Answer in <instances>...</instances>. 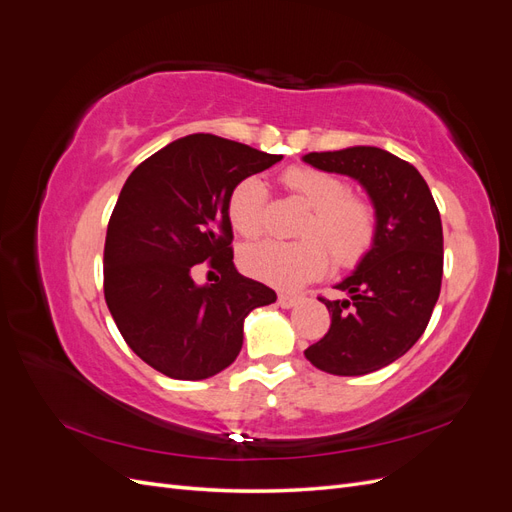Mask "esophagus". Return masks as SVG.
I'll return each mask as SVG.
<instances>
[{
	"instance_id": "34e87169",
	"label": "esophagus",
	"mask_w": 512,
	"mask_h": 512,
	"mask_svg": "<svg viewBox=\"0 0 512 512\" xmlns=\"http://www.w3.org/2000/svg\"><path fill=\"white\" fill-rule=\"evenodd\" d=\"M297 303H299V297H292V294H280V297H277V305L284 307V309H290Z\"/></svg>"
}]
</instances>
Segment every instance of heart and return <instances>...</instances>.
Returning <instances> with one entry per match:
<instances>
[{
	"instance_id": "heart-1",
	"label": "heart",
	"mask_w": 512,
	"mask_h": 512,
	"mask_svg": "<svg viewBox=\"0 0 512 512\" xmlns=\"http://www.w3.org/2000/svg\"><path fill=\"white\" fill-rule=\"evenodd\" d=\"M286 190L309 213L303 218L297 243L260 241L241 252V267L256 280L292 290L316 280L329 265L328 247L339 267H352L376 241L378 218L369 200L352 196L350 185L318 168L290 166L282 175ZM269 190L256 175L243 177L228 196V218L243 237H258L265 228Z\"/></svg>"
}]
</instances>
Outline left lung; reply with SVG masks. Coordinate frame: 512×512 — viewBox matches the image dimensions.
<instances>
[{
	"instance_id": "obj_1",
	"label": "left lung",
	"mask_w": 512,
	"mask_h": 512,
	"mask_svg": "<svg viewBox=\"0 0 512 512\" xmlns=\"http://www.w3.org/2000/svg\"><path fill=\"white\" fill-rule=\"evenodd\" d=\"M303 162L359 181L376 209L378 235L335 288L348 299H320L329 333L305 350L333 376H365L404 356L427 329L442 286V222L418 170L378 147L314 151Z\"/></svg>"
}]
</instances>
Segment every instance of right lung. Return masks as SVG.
<instances>
[{
  "label": "right lung",
  "mask_w": 512,
  "mask_h": 512,
  "mask_svg": "<svg viewBox=\"0 0 512 512\" xmlns=\"http://www.w3.org/2000/svg\"><path fill=\"white\" fill-rule=\"evenodd\" d=\"M273 156L213 134H190L138 164L123 183L104 243V299L141 359L175 380H205L237 359L243 320L275 292L232 262L228 196ZM205 264L221 273L198 287Z\"/></svg>",
  "instance_id": "add662e5"
}]
</instances>
